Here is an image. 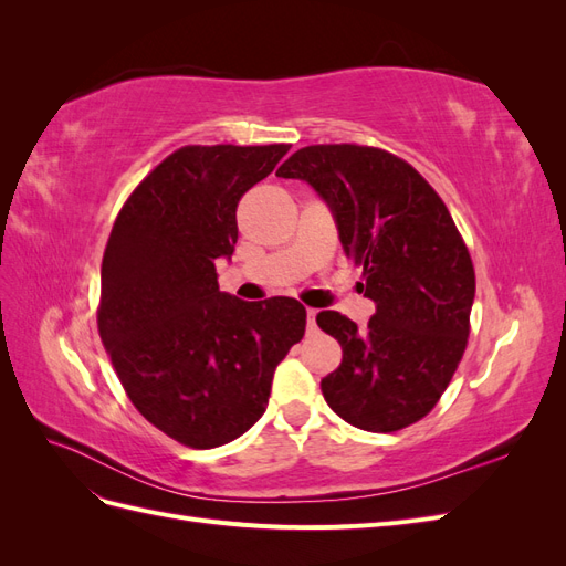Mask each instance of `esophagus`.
Returning a JSON list of instances; mask_svg holds the SVG:
<instances>
[{
	"label": "esophagus",
	"instance_id": "34e87169",
	"mask_svg": "<svg viewBox=\"0 0 566 566\" xmlns=\"http://www.w3.org/2000/svg\"><path fill=\"white\" fill-rule=\"evenodd\" d=\"M306 325H310V331L316 328V310H306Z\"/></svg>",
	"mask_w": 566,
	"mask_h": 566
}]
</instances>
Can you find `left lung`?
<instances>
[{"label":"left lung","mask_w":566,"mask_h":566,"mask_svg":"<svg viewBox=\"0 0 566 566\" xmlns=\"http://www.w3.org/2000/svg\"><path fill=\"white\" fill-rule=\"evenodd\" d=\"M276 177L310 181L331 205L375 302L364 331L339 312L316 316L342 347V364L321 380L325 401L366 432L422 420L465 354L474 302L472 256L449 208L413 165L373 146H304Z\"/></svg>","instance_id":"obj_1"}]
</instances>
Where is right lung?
<instances>
[{
    "mask_svg": "<svg viewBox=\"0 0 566 566\" xmlns=\"http://www.w3.org/2000/svg\"><path fill=\"white\" fill-rule=\"evenodd\" d=\"M287 150L184 146L134 188L108 235L98 335L136 410L184 447L245 434L266 410L273 370L304 335L297 300L219 293L214 269L238 241V200Z\"/></svg>",
    "mask_w": 566,
    "mask_h": 566,
    "instance_id": "1",
    "label": "right lung"
}]
</instances>
